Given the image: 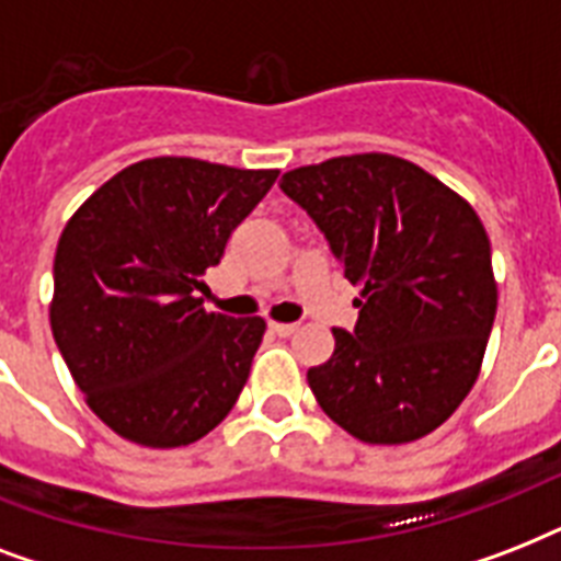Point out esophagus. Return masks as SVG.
Returning a JSON list of instances; mask_svg holds the SVG:
<instances>
[{
    "label": "esophagus",
    "instance_id": "1",
    "mask_svg": "<svg viewBox=\"0 0 561 561\" xmlns=\"http://www.w3.org/2000/svg\"><path fill=\"white\" fill-rule=\"evenodd\" d=\"M297 329H299L297 323H271V332H276L279 337H290Z\"/></svg>",
    "mask_w": 561,
    "mask_h": 561
}]
</instances>
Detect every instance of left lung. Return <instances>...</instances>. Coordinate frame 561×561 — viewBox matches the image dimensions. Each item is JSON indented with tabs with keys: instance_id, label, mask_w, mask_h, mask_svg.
<instances>
[{
	"instance_id": "1",
	"label": "left lung",
	"mask_w": 561,
	"mask_h": 561,
	"mask_svg": "<svg viewBox=\"0 0 561 561\" xmlns=\"http://www.w3.org/2000/svg\"><path fill=\"white\" fill-rule=\"evenodd\" d=\"M358 288L355 332L308 369L325 416L369 445L443 425L478 381L497 311L489 236L443 180L392 153H352L282 174Z\"/></svg>"
}]
</instances>
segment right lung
I'll return each instance as SVG.
<instances>
[{
	"instance_id": "1",
	"label": "right lung",
	"mask_w": 561,
	"mask_h": 561,
	"mask_svg": "<svg viewBox=\"0 0 561 561\" xmlns=\"http://www.w3.org/2000/svg\"><path fill=\"white\" fill-rule=\"evenodd\" d=\"M276 178V169L151 157L66 220L48 323L83 401L127 443H197L244 390L267 323L206 311L197 290Z\"/></svg>"
}]
</instances>
